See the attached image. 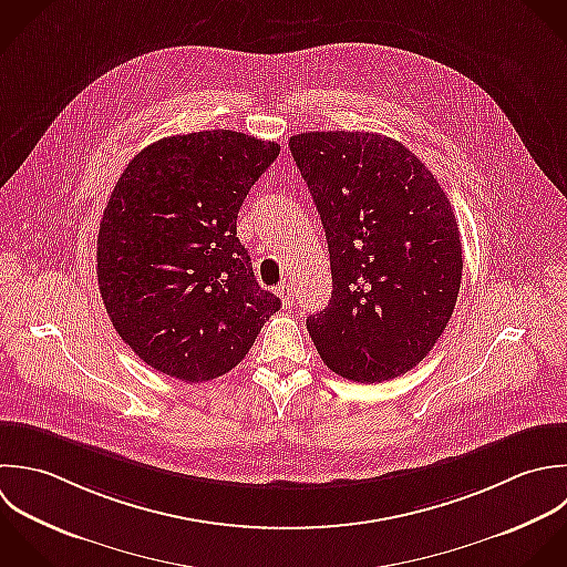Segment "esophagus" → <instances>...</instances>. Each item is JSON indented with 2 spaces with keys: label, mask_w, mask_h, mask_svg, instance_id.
I'll list each match as a JSON object with an SVG mask.
<instances>
[{
  "label": "esophagus",
  "mask_w": 567,
  "mask_h": 567,
  "mask_svg": "<svg viewBox=\"0 0 567 567\" xmlns=\"http://www.w3.org/2000/svg\"><path fill=\"white\" fill-rule=\"evenodd\" d=\"M276 293L280 296V300H282V307H285V309H291V307H293V289H291V285H289V282L278 285V287H276Z\"/></svg>",
  "instance_id": "obj_1"
}]
</instances>
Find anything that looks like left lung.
<instances>
[{"instance_id": "left-lung-1", "label": "left lung", "mask_w": 567, "mask_h": 567, "mask_svg": "<svg viewBox=\"0 0 567 567\" xmlns=\"http://www.w3.org/2000/svg\"><path fill=\"white\" fill-rule=\"evenodd\" d=\"M289 150L329 243L331 300L307 318L320 358L353 382L404 375L444 333L462 285L446 192L384 134L302 132Z\"/></svg>"}]
</instances>
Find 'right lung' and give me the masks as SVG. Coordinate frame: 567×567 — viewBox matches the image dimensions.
I'll return each instance as SVG.
<instances>
[{"label": "right lung", "mask_w": 567, "mask_h": 567, "mask_svg": "<svg viewBox=\"0 0 567 567\" xmlns=\"http://www.w3.org/2000/svg\"><path fill=\"white\" fill-rule=\"evenodd\" d=\"M278 154L274 141L205 130L147 145L118 176L99 225V291L121 340L158 373L225 375L280 309L236 236Z\"/></svg>", "instance_id": "obj_1"}]
</instances>
